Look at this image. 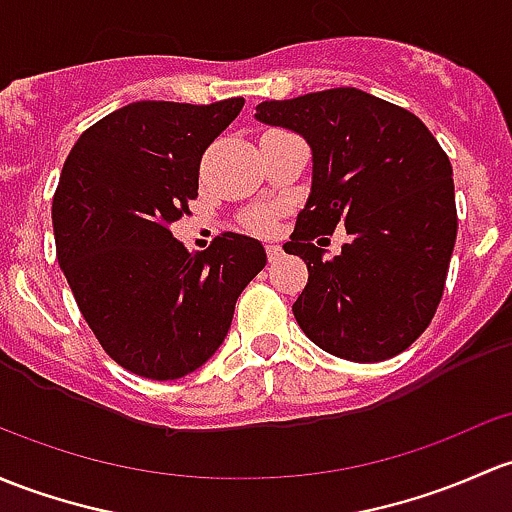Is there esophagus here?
I'll return each mask as SVG.
<instances>
[{
	"mask_svg": "<svg viewBox=\"0 0 512 512\" xmlns=\"http://www.w3.org/2000/svg\"><path fill=\"white\" fill-rule=\"evenodd\" d=\"M265 250H267V260L270 262H277L279 257H282V247L279 245H265Z\"/></svg>",
	"mask_w": 512,
	"mask_h": 512,
	"instance_id": "34e87169",
	"label": "esophagus"
}]
</instances>
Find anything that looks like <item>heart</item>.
<instances>
[{
  "instance_id": "1",
  "label": "heart",
  "mask_w": 512,
  "mask_h": 512,
  "mask_svg": "<svg viewBox=\"0 0 512 512\" xmlns=\"http://www.w3.org/2000/svg\"><path fill=\"white\" fill-rule=\"evenodd\" d=\"M247 228L257 230V233H265L272 228V211H257L247 218Z\"/></svg>"
}]
</instances>
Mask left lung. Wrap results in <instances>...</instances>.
<instances>
[{"label": "left lung", "instance_id": "8db88e82", "mask_svg": "<svg viewBox=\"0 0 512 512\" xmlns=\"http://www.w3.org/2000/svg\"><path fill=\"white\" fill-rule=\"evenodd\" d=\"M257 120L309 142L314 179L284 252L309 282L292 311L319 348L378 363L410 348L432 324L454 252L451 161L410 110L355 88L265 100ZM346 224L352 242L326 261L313 245Z\"/></svg>", "mask_w": 512, "mask_h": 512}]
</instances>
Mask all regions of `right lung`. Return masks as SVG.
Wrapping results in <instances>:
<instances>
[{"instance_id": "add662e5", "label": "right lung", "mask_w": 512, "mask_h": 512, "mask_svg": "<svg viewBox=\"0 0 512 512\" xmlns=\"http://www.w3.org/2000/svg\"><path fill=\"white\" fill-rule=\"evenodd\" d=\"M245 100H142L85 129L53 193L58 265L117 365L176 380L218 351L265 247L238 233L188 252L171 223L198 196L203 152Z\"/></svg>"}]
</instances>
